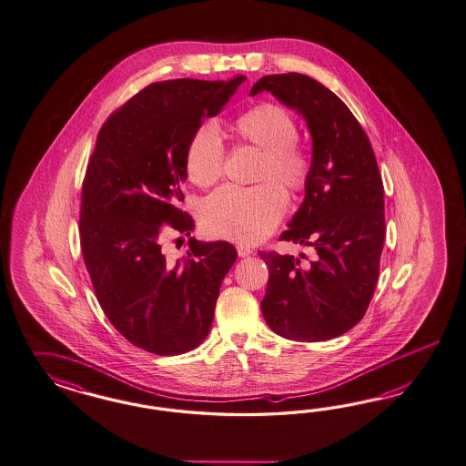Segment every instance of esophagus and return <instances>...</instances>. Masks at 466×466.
Segmentation results:
<instances>
[{
    "mask_svg": "<svg viewBox=\"0 0 466 466\" xmlns=\"http://www.w3.org/2000/svg\"><path fill=\"white\" fill-rule=\"evenodd\" d=\"M253 253V249L251 248H248V246H238V254H239L240 258H246V256H249V254Z\"/></svg>",
    "mask_w": 466,
    "mask_h": 466,
    "instance_id": "obj_1",
    "label": "esophagus"
}]
</instances>
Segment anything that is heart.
<instances>
[{"label":"heart","mask_w":466,"mask_h":466,"mask_svg":"<svg viewBox=\"0 0 466 466\" xmlns=\"http://www.w3.org/2000/svg\"><path fill=\"white\" fill-rule=\"evenodd\" d=\"M232 129L238 140L265 152L259 181L275 179L290 193L304 189L309 179V160L297 147L296 121L283 107L275 104L256 106L239 116ZM186 170L199 187H208L222 177L224 143L213 125H203L193 133L186 148ZM285 208L287 195L273 181L256 187L226 186L207 198L201 222L210 236L254 244L277 227Z\"/></svg>","instance_id":"b5f03b06"}]
</instances>
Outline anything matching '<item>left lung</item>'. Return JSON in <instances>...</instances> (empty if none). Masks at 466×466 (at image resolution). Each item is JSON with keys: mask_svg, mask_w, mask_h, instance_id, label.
<instances>
[{"mask_svg": "<svg viewBox=\"0 0 466 466\" xmlns=\"http://www.w3.org/2000/svg\"><path fill=\"white\" fill-rule=\"evenodd\" d=\"M261 92L309 129L306 195L280 239L316 249L309 265L290 254L259 253L269 271L261 310L283 339H335L364 318L380 277L386 232L378 162L359 121L325 85L302 73L267 75L249 96Z\"/></svg>", "mask_w": 466, "mask_h": 466, "instance_id": "obj_1", "label": "left lung"}]
</instances>
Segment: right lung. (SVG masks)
<instances>
[{"label": "right lung", "instance_id": "right-lung-1", "mask_svg": "<svg viewBox=\"0 0 466 466\" xmlns=\"http://www.w3.org/2000/svg\"><path fill=\"white\" fill-rule=\"evenodd\" d=\"M244 80L148 85L106 121L88 160L80 212L85 267L114 328L147 352L197 349L236 263L232 244L195 238L186 256L170 261L162 238L167 228L191 236L195 222L177 208L187 143Z\"/></svg>", "mask_w": 466, "mask_h": 466}]
</instances>
